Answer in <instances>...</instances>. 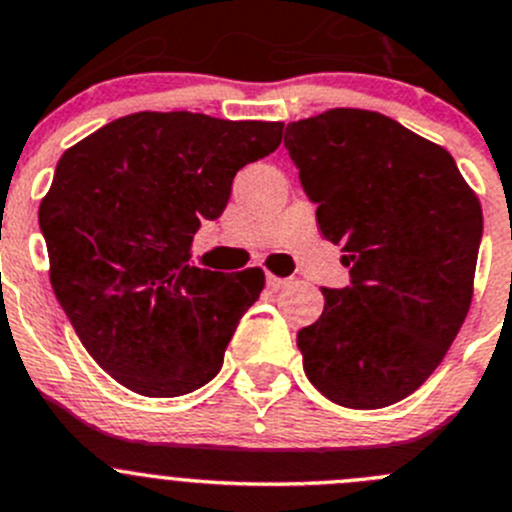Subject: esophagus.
I'll use <instances>...</instances> for the list:
<instances>
[{"instance_id": "obj_1", "label": "esophagus", "mask_w": 512, "mask_h": 512, "mask_svg": "<svg viewBox=\"0 0 512 512\" xmlns=\"http://www.w3.org/2000/svg\"><path fill=\"white\" fill-rule=\"evenodd\" d=\"M290 283H293L290 278H275V275H267V288L275 290V293H278V290H283V288H288Z\"/></svg>"}]
</instances>
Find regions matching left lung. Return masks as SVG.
Returning <instances> with one entry per match:
<instances>
[{"instance_id": "8db88e82", "label": "left lung", "mask_w": 512, "mask_h": 512, "mask_svg": "<svg viewBox=\"0 0 512 512\" xmlns=\"http://www.w3.org/2000/svg\"><path fill=\"white\" fill-rule=\"evenodd\" d=\"M285 148L351 283L298 331L310 384L348 409L417 391L472 300L482 209L455 159L374 111L333 108L288 123Z\"/></svg>"}]
</instances>
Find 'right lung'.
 <instances>
[{
  "instance_id": "right-lung-1",
  "label": "right lung",
  "mask_w": 512,
  "mask_h": 512,
  "mask_svg": "<svg viewBox=\"0 0 512 512\" xmlns=\"http://www.w3.org/2000/svg\"><path fill=\"white\" fill-rule=\"evenodd\" d=\"M283 123L204 113H133L57 161L40 204L50 283L85 351L143 396L189 394L219 374L227 343L260 298V267L189 265L242 166L272 154Z\"/></svg>"
}]
</instances>
